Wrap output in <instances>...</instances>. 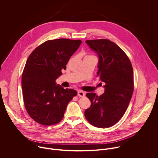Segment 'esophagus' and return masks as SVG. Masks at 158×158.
Instances as JSON below:
<instances>
[{
    "label": "esophagus",
    "mask_w": 158,
    "mask_h": 158,
    "mask_svg": "<svg viewBox=\"0 0 158 158\" xmlns=\"http://www.w3.org/2000/svg\"><path fill=\"white\" fill-rule=\"evenodd\" d=\"M77 95L79 97H84L85 96V93L82 91H79L77 93Z\"/></svg>",
    "instance_id": "obj_1"
}]
</instances>
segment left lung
<instances>
[{
    "label": "left lung",
    "instance_id": "left-lung-1",
    "mask_svg": "<svg viewBox=\"0 0 158 158\" xmlns=\"http://www.w3.org/2000/svg\"><path fill=\"white\" fill-rule=\"evenodd\" d=\"M99 57L97 76L104 83L100 96L86 94L91 105L84 112L86 119L98 127H109L117 123L128 107L134 91L133 70L124 52L107 39L86 40Z\"/></svg>",
    "mask_w": 158,
    "mask_h": 158
}]
</instances>
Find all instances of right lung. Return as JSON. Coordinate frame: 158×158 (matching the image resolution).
Masks as SVG:
<instances>
[{
	"instance_id": "1",
	"label": "right lung",
	"mask_w": 158,
	"mask_h": 158,
	"mask_svg": "<svg viewBox=\"0 0 158 158\" xmlns=\"http://www.w3.org/2000/svg\"><path fill=\"white\" fill-rule=\"evenodd\" d=\"M81 40L58 39L44 42L29 56L22 76L25 107L37 123L51 126L59 123L66 107L77 95L73 89H64L56 80L81 44Z\"/></svg>"
}]
</instances>
